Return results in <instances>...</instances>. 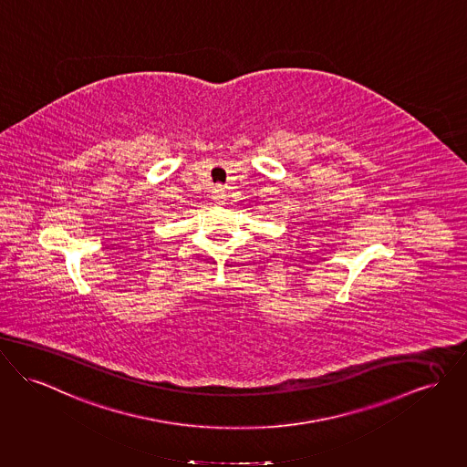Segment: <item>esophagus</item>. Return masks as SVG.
<instances>
[{"label": "esophagus", "instance_id": "1", "mask_svg": "<svg viewBox=\"0 0 467 467\" xmlns=\"http://www.w3.org/2000/svg\"><path fill=\"white\" fill-rule=\"evenodd\" d=\"M212 199L215 204H223L227 201V192L223 187H215V191L212 192Z\"/></svg>", "mask_w": 467, "mask_h": 467}]
</instances>
